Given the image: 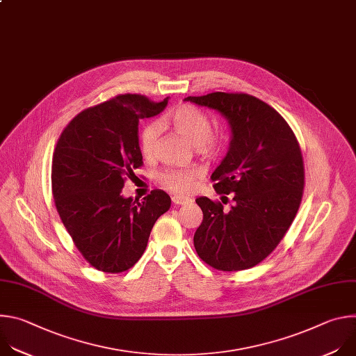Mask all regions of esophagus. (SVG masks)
Segmentation results:
<instances>
[{"label": "esophagus", "mask_w": 356, "mask_h": 356, "mask_svg": "<svg viewBox=\"0 0 356 356\" xmlns=\"http://www.w3.org/2000/svg\"><path fill=\"white\" fill-rule=\"evenodd\" d=\"M172 201H173V204H176V206H183V204H188V202L191 201V198L190 197H184V195H173Z\"/></svg>", "instance_id": "34e87169"}]
</instances>
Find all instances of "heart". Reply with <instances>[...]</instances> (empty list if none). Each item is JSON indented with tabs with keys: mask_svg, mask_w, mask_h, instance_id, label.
<instances>
[{
	"mask_svg": "<svg viewBox=\"0 0 356 356\" xmlns=\"http://www.w3.org/2000/svg\"><path fill=\"white\" fill-rule=\"evenodd\" d=\"M163 122L183 139L194 145L201 155H213L220 149L221 138L211 131L209 115L194 106L183 104L173 108L163 118ZM156 140L158 127L154 124L145 127L140 136V149L146 158L154 155ZM198 173L197 169H170L159 176V181L170 191L187 193L193 187Z\"/></svg>",
	"mask_w": 356,
	"mask_h": 356,
	"instance_id": "heart-1",
	"label": "heart"
}]
</instances>
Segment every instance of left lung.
Wrapping results in <instances>:
<instances>
[{"label":"left lung","mask_w":356,"mask_h":356,"mask_svg":"<svg viewBox=\"0 0 356 356\" xmlns=\"http://www.w3.org/2000/svg\"><path fill=\"white\" fill-rule=\"evenodd\" d=\"M184 101L220 113L231 132L211 179L221 200L229 194L234 206L224 211L221 202L195 200L204 217L194 248L218 270L253 268L279 245L300 207L304 166L298 142L283 117L257 97L218 91Z\"/></svg>","instance_id":"left-lung-1"}]
</instances>
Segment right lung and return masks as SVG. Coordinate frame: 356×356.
<instances>
[{"instance_id": "1", "label": "right lung", "mask_w": 356, "mask_h": 356, "mask_svg": "<svg viewBox=\"0 0 356 356\" xmlns=\"http://www.w3.org/2000/svg\"><path fill=\"white\" fill-rule=\"evenodd\" d=\"M169 103L124 94L88 108L62 132L54 155L52 190L58 213L86 261L120 273L143 255L156 220L172 200L154 190L139 201L124 197V180L142 166L139 120L161 114Z\"/></svg>"}]
</instances>
